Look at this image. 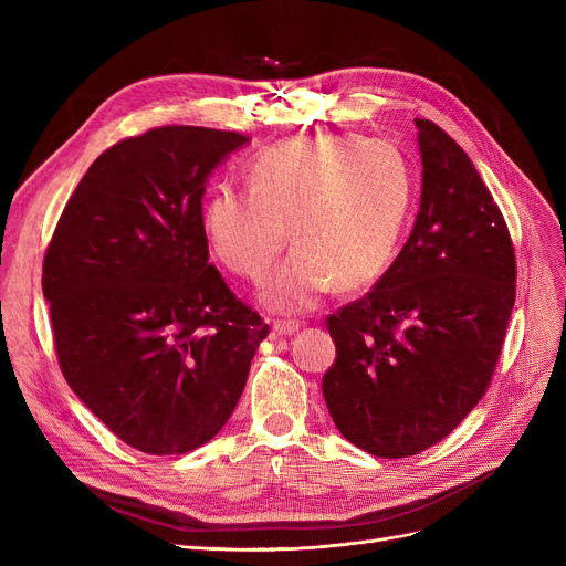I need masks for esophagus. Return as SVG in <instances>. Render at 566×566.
<instances>
[{"label":"esophagus","mask_w":566,"mask_h":566,"mask_svg":"<svg viewBox=\"0 0 566 566\" xmlns=\"http://www.w3.org/2000/svg\"><path fill=\"white\" fill-rule=\"evenodd\" d=\"M297 331H300L297 321H276V323H273V328H271V335L273 337H290V335H295Z\"/></svg>","instance_id":"obj_1"}]
</instances>
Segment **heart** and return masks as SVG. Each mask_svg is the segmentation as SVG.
I'll use <instances>...</instances> for the list:
<instances>
[{"label":"heart","instance_id":"heart-1","mask_svg":"<svg viewBox=\"0 0 566 566\" xmlns=\"http://www.w3.org/2000/svg\"><path fill=\"white\" fill-rule=\"evenodd\" d=\"M248 193L217 188L202 202L200 227L214 260L262 281L285 248L293 254L262 290L271 312H306L339 283L378 281L399 252L416 200L403 153L358 134L281 142L245 169Z\"/></svg>","mask_w":566,"mask_h":566}]
</instances>
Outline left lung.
Masks as SVG:
<instances>
[{
    "mask_svg": "<svg viewBox=\"0 0 566 566\" xmlns=\"http://www.w3.org/2000/svg\"><path fill=\"white\" fill-rule=\"evenodd\" d=\"M422 193L406 245L370 293L328 316L337 358L323 399L347 441L408 458L484 397L515 304L505 219L468 153L416 119Z\"/></svg>",
    "mask_w": 566,
    "mask_h": 566,
    "instance_id": "1",
    "label": "left lung"
}]
</instances>
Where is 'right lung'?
<instances>
[{
  "label": "right lung",
  "mask_w": 566,
  "mask_h": 566,
  "mask_svg": "<svg viewBox=\"0 0 566 566\" xmlns=\"http://www.w3.org/2000/svg\"><path fill=\"white\" fill-rule=\"evenodd\" d=\"M250 139L158 127L94 160L51 238L42 290L65 382L150 455L188 453L231 418L269 335L208 264L205 184Z\"/></svg>",
  "instance_id": "add662e5"
}]
</instances>
